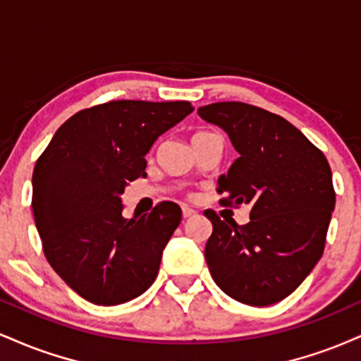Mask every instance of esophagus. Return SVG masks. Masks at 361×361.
I'll use <instances>...</instances> for the list:
<instances>
[{
    "label": "esophagus",
    "instance_id": "1",
    "mask_svg": "<svg viewBox=\"0 0 361 361\" xmlns=\"http://www.w3.org/2000/svg\"><path fill=\"white\" fill-rule=\"evenodd\" d=\"M181 214H183V217H185V219H188V217H193V215L197 214V212H195V210L192 209V207L183 205V207H181Z\"/></svg>",
    "mask_w": 361,
    "mask_h": 361
}]
</instances>
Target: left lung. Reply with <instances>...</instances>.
<instances>
[{
    "label": "left lung",
    "instance_id": "1",
    "mask_svg": "<svg viewBox=\"0 0 361 361\" xmlns=\"http://www.w3.org/2000/svg\"><path fill=\"white\" fill-rule=\"evenodd\" d=\"M229 135L239 157L217 180L224 205H251L250 222L221 221L205 210L210 275L222 292L264 307L288 297L324 251L336 204L326 156L280 115L241 102L198 109Z\"/></svg>",
    "mask_w": 361,
    "mask_h": 361
}]
</instances>
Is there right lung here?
Listing matches in <instances>:
<instances>
[{
  "instance_id": "add662e5",
  "label": "right lung",
  "mask_w": 361,
  "mask_h": 361,
  "mask_svg": "<svg viewBox=\"0 0 361 361\" xmlns=\"http://www.w3.org/2000/svg\"><path fill=\"white\" fill-rule=\"evenodd\" d=\"M192 111L190 102L91 106L66 120L37 159L32 209L45 258L91 304H123L154 283L181 209L161 202L123 219L120 195L146 176L156 139Z\"/></svg>"
}]
</instances>
